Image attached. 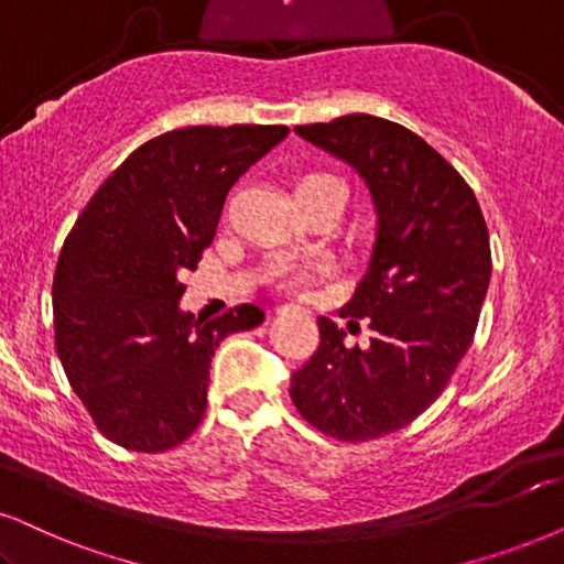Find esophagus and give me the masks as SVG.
<instances>
[{
    "instance_id": "34e87169",
    "label": "esophagus",
    "mask_w": 564,
    "mask_h": 564,
    "mask_svg": "<svg viewBox=\"0 0 564 564\" xmlns=\"http://www.w3.org/2000/svg\"><path fill=\"white\" fill-rule=\"evenodd\" d=\"M289 310H291V306H278L275 315H283V312H289Z\"/></svg>"
}]
</instances>
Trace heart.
Listing matches in <instances>:
<instances>
[{"label":"heart","instance_id":"obj_1","mask_svg":"<svg viewBox=\"0 0 564 564\" xmlns=\"http://www.w3.org/2000/svg\"><path fill=\"white\" fill-rule=\"evenodd\" d=\"M312 184H340V182L335 180V176H327V174H310V176H302V180L296 182V189L299 187H312ZM310 278H312V273H310V270H304V268L289 265V268L278 270V283H281V286L289 289V291L304 289L306 283H310Z\"/></svg>","mask_w":564,"mask_h":564}]
</instances>
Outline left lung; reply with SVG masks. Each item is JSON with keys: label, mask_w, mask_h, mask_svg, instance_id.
<instances>
[{"label": "left lung", "mask_w": 564, "mask_h": 564, "mask_svg": "<svg viewBox=\"0 0 564 564\" xmlns=\"http://www.w3.org/2000/svg\"><path fill=\"white\" fill-rule=\"evenodd\" d=\"M294 132L351 166L372 197L375 245L340 315L369 319L375 338L346 348L319 317L291 401L330 437H382L430 409L471 346L491 278L487 224L458 171L401 124L348 113Z\"/></svg>", "instance_id": "1"}]
</instances>
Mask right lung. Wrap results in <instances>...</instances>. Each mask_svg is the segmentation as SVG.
<instances>
[{
	"label": "right lung",
	"mask_w": 564,
	"mask_h": 564,
	"mask_svg": "<svg viewBox=\"0 0 564 564\" xmlns=\"http://www.w3.org/2000/svg\"><path fill=\"white\" fill-rule=\"evenodd\" d=\"M281 124L184 127L148 140L101 184L64 239L54 338L69 384L104 437L161 453L197 430L210 359L265 315L184 312L182 273L216 237L231 184L286 138Z\"/></svg>",
	"instance_id": "add662e5"
}]
</instances>
